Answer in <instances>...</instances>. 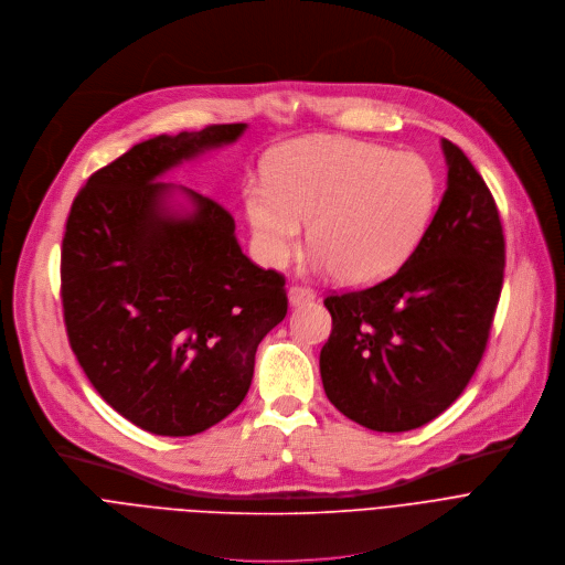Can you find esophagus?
I'll list each match as a JSON object with an SVG mask.
<instances>
[{
  "label": "esophagus",
  "mask_w": 565,
  "mask_h": 565,
  "mask_svg": "<svg viewBox=\"0 0 565 565\" xmlns=\"http://www.w3.org/2000/svg\"><path fill=\"white\" fill-rule=\"evenodd\" d=\"M313 298H316V294L309 287H302V285H291L289 287V305L291 307H300L305 302H311Z\"/></svg>",
  "instance_id": "obj_1"
}]
</instances>
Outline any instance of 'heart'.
Returning <instances> with one entry per match:
<instances>
[{"mask_svg": "<svg viewBox=\"0 0 565 565\" xmlns=\"http://www.w3.org/2000/svg\"><path fill=\"white\" fill-rule=\"evenodd\" d=\"M254 245L269 267L300 247L302 224L311 265L348 285L390 276L423 236L436 178L414 153L352 138H302L278 149L267 180L243 191Z\"/></svg>", "mask_w": 565, "mask_h": 565, "instance_id": "b5f03b06", "label": "heart"}]
</instances>
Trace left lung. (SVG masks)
<instances>
[{
  "label": "left lung",
  "instance_id": "left-lung-1",
  "mask_svg": "<svg viewBox=\"0 0 565 565\" xmlns=\"http://www.w3.org/2000/svg\"><path fill=\"white\" fill-rule=\"evenodd\" d=\"M447 189L405 265L383 282L331 294L320 350L331 405L374 431L416 429L475 376L503 287L497 202L468 156L443 140Z\"/></svg>",
  "mask_w": 565,
  "mask_h": 565
}]
</instances>
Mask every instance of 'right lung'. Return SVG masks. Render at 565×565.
<instances>
[{
  "label": "right lung",
  "instance_id": "add662e5",
  "mask_svg": "<svg viewBox=\"0 0 565 565\" xmlns=\"http://www.w3.org/2000/svg\"><path fill=\"white\" fill-rule=\"evenodd\" d=\"M247 125L158 136L95 171L62 241L71 350L97 394L158 436H193L247 396L256 350L285 318V278L254 265L232 213L158 178ZM180 190L189 214L166 200Z\"/></svg>",
  "mask_w": 565,
  "mask_h": 565
}]
</instances>
